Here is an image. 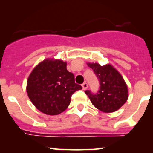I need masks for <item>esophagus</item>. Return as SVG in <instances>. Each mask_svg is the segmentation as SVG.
I'll list each match as a JSON object with an SVG mask.
<instances>
[{"mask_svg": "<svg viewBox=\"0 0 153 153\" xmlns=\"http://www.w3.org/2000/svg\"><path fill=\"white\" fill-rule=\"evenodd\" d=\"M82 87H83V90H86V89H87V87H88V84H87V83H86V82H85V83H83V84H82Z\"/></svg>", "mask_w": 153, "mask_h": 153, "instance_id": "esophagus-1", "label": "esophagus"}]
</instances>
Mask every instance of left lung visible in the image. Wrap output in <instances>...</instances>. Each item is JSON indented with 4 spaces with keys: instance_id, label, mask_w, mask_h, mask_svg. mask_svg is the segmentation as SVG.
Here are the masks:
<instances>
[{
    "instance_id": "1",
    "label": "left lung",
    "mask_w": 153,
    "mask_h": 153,
    "mask_svg": "<svg viewBox=\"0 0 153 153\" xmlns=\"http://www.w3.org/2000/svg\"><path fill=\"white\" fill-rule=\"evenodd\" d=\"M92 68L100 80V90L97 94H92L86 90L85 93L90 99L92 104L103 113H113L120 109L128 100V86L120 74L113 65L100 66L98 63H86Z\"/></svg>"
}]
</instances>
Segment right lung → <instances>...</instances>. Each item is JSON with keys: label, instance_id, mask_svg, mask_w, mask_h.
<instances>
[{"label": "right lung", "instance_id": "right-lung-1", "mask_svg": "<svg viewBox=\"0 0 153 153\" xmlns=\"http://www.w3.org/2000/svg\"><path fill=\"white\" fill-rule=\"evenodd\" d=\"M82 86L75 83L74 75L67 69V62L47 58L33 69L26 90L31 102L39 111L50 116L67 109L71 96Z\"/></svg>", "mask_w": 153, "mask_h": 153}]
</instances>
